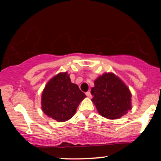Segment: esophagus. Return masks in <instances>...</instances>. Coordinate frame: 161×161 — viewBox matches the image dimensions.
Segmentation results:
<instances>
[{
    "label": "esophagus",
    "instance_id": "obj_1",
    "mask_svg": "<svg viewBox=\"0 0 161 161\" xmlns=\"http://www.w3.org/2000/svg\"><path fill=\"white\" fill-rule=\"evenodd\" d=\"M86 95L89 98H91L92 97V94H91V92H86Z\"/></svg>",
    "mask_w": 161,
    "mask_h": 161
}]
</instances>
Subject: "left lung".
Wrapping results in <instances>:
<instances>
[{
  "instance_id": "left-lung-1",
  "label": "left lung",
  "mask_w": 161,
  "mask_h": 161,
  "mask_svg": "<svg viewBox=\"0 0 161 161\" xmlns=\"http://www.w3.org/2000/svg\"><path fill=\"white\" fill-rule=\"evenodd\" d=\"M94 83L92 101L103 117L117 119L131 110V92L115 74L105 72L94 80Z\"/></svg>"
}]
</instances>
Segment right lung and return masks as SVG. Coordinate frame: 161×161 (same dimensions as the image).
<instances>
[{"mask_svg":"<svg viewBox=\"0 0 161 161\" xmlns=\"http://www.w3.org/2000/svg\"><path fill=\"white\" fill-rule=\"evenodd\" d=\"M86 97L78 86L71 82L67 72H60L45 85L42 93V109L48 117L66 122L74 116Z\"/></svg>","mask_w":161,"mask_h":161,"instance_id":"add662e5","label":"right lung"}]
</instances>
